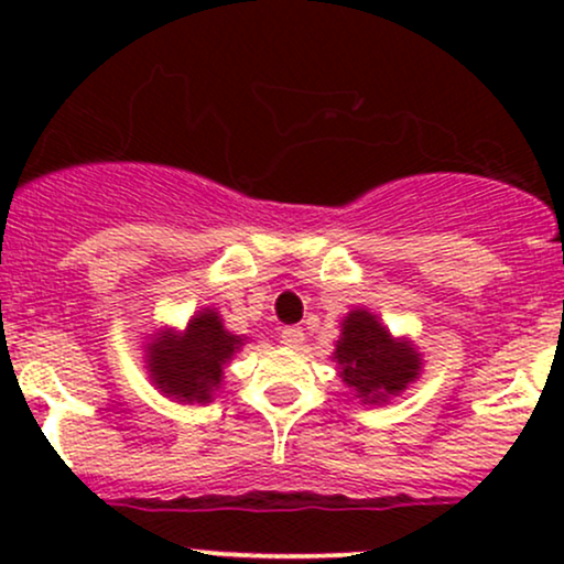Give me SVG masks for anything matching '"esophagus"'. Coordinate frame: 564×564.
Masks as SVG:
<instances>
[{
    "mask_svg": "<svg viewBox=\"0 0 564 564\" xmlns=\"http://www.w3.org/2000/svg\"><path fill=\"white\" fill-rule=\"evenodd\" d=\"M281 345L289 349H300L304 345V332L300 326H286L281 328Z\"/></svg>",
    "mask_w": 564,
    "mask_h": 564,
    "instance_id": "34e87169",
    "label": "esophagus"
}]
</instances>
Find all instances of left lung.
<instances>
[{
	"instance_id": "obj_1",
	"label": "left lung",
	"mask_w": 564,
	"mask_h": 564,
	"mask_svg": "<svg viewBox=\"0 0 564 564\" xmlns=\"http://www.w3.org/2000/svg\"><path fill=\"white\" fill-rule=\"evenodd\" d=\"M339 332L332 360L360 403H390L422 377L424 355L419 347L408 336H394L368 307L349 310Z\"/></svg>"
}]
</instances>
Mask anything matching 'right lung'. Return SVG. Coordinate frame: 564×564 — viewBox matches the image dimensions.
Here are the masks:
<instances>
[{"mask_svg":"<svg viewBox=\"0 0 564 564\" xmlns=\"http://www.w3.org/2000/svg\"><path fill=\"white\" fill-rule=\"evenodd\" d=\"M249 336L225 328L217 307H200L183 328L161 326L142 345L148 379L180 405H206L223 390L225 368Z\"/></svg>","mask_w":564,"mask_h":564,"instance_id":"1","label":"right lung"}]
</instances>
